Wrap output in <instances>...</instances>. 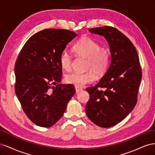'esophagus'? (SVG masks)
I'll return each instance as SVG.
<instances>
[{
	"label": "esophagus",
	"instance_id": "34e87169",
	"mask_svg": "<svg viewBox=\"0 0 155 155\" xmlns=\"http://www.w3.org/2000/svg\"><path fill=\"white\" fill-rule=\"evenodd\" d=\"M75 88H76V93H78V92H79L82 91L81 88H79V87H75Z\"/></svg>",
	"mask_w": 155,
	"mask_h": 155
}]
</instances>
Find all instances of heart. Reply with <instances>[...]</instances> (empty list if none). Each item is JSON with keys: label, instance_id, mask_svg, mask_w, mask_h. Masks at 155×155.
Here are the masks:
<instances>
[{"label": "heart", "instance_id": "1", "mask_svg": "<svg viewBox=\"0 0 155 155\" xmlns=\"http://www.w3.org/2000/svg\"><path fill=\"white\" fill-rule=\"evenodd\" d=\"M72 49L75 55L87 59L86 70L88 71L67 74L64 78L66 83L81 87L94 81V73L97 76H102L107 72L110 63L111 53L107 46H101L99 43L92 38L85 37L78 40ZM72 55L67 50H63L59 57L61 68L69 71L72 68Z\"/></svg>", "mask_w": 155, "mask_h": 155}]
</instances>
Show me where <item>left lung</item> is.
Here are the masks:
<instances>
[{"label": "left lung", "mask_w": 155, "mask_h": 155, "mask_svg": "<svg viewBox=\"0 0 155 155\" xmlns=\"http://www.w3.org/2000/svg\"><path fill=\"white\" fill-rule=\"evenodd\" d=\"M89 31L107 39L111 62L99 83L86 88L90 95L86 114L97 126L110 127L122 121L137 104L142 68L135 46L120 31L107 26Z\"/></svg>", "instance_id": "obj_1"}]
</instances>
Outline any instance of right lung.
Segmentation results:
<instances>
[{"instance_id": "obj_1", "label": "right lung", "mask_w": 155, "mask_h": 155, "mask_svg": "<svg viewBox=\"0 0 155 155\" xmlns=\"http://www.w3.org/2000/svg\"><path fill=\"white\" fill-rule=\"evenodd\" d=\"M76 36L68 30L45 29L33 35L18 55L15 93L23 111L37 125H54L76 92L73 85L59 84L62 78L59 57Z\"/></svg>"}]
</instances>
